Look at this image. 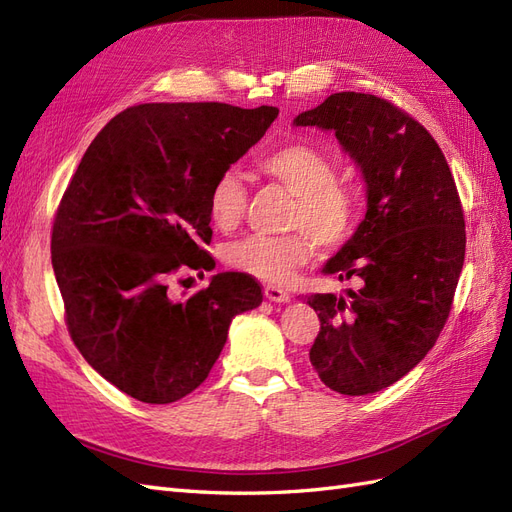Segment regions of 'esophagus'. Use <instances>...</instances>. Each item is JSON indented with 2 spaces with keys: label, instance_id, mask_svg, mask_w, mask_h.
Instances as JSON below:
<instances>
[{
  "label": "esophagus",
  "instance_id": "1",
  "mask_svg": "<svg viewBox=\"0 0 512 512\" xmlns=\"http://www.w3.org/2000/svg\"><path fill=\"white\" fill-rule=\"evenodd\" d=\"M265 297L273 303H288L290 294L286 290H282L280 286H265Z\"/></svg>",
  "mask_w": 512,
  "mask_h": 512
}]
</instances>
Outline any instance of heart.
<instances>
[{
	"label": "heart",
	"mask_w": 512,
	"mask_h": 512,
	"mask_svg": "<svg viewBox=\"0 0 512 512\" xmlns=\"http://www.w3.org/2000/svg\"><path fill=\"white\" fill-rule=\"evenodd\" d=\"M260 170L294 194L286 226L294 232L282 237L247 235L232 241L224 258L228 265L265 284H286L294 271L320 250H337L352 239L361 222V196L352 185L337 179L331 158L307 145H286L260 160ZM247 207L241 177L226 170L213 181L209 215L220 230L235 228Z\"/></svg>",
	"instance_id": "obj_1"
}]
</instances>
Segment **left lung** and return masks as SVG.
Wrapping results in <instances>:
<instances>
[{
	"instance_id": "1",
	"label": "left lung",
	"mask_w": 512,
	"mask_h": 512,
	"mask_svg": "<svg viewBox=\"0 0 512 512\" xmlns=\"http://www.w3.org/2000/svg\"><path fill=\"white\" fill-rule=\"evenodd\" d=\"M294 126L333 130L367 183L365 220L324 267L359 288L307 297L320 318L309 361L337 393H376L425 359L451 314L466 258L457 185L433 136L384 98L339 91Z\"/></svg>"
}]
</instances>
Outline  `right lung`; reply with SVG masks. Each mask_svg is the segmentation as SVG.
I'll list each match as a JSON object with an SVG mask.
<instances>
[{
    "label": "right lung",
    "mask_w": 512,
    "mask_h": 512,
    "mask_svg": "<svg viewBox=\"0 0 512 512\" xmlns=\"http://www.w3.org/2000/svg\"><path fill=\"white\" fill-rule=\"evenodd\" d=\"M275 106L153 102L115 115L89 145L57 207L51 260L74 346L145 404L205 382L232 318L262 301L245 273L168 297L177 271H211L213 181L256 145Z\"/></svg>",
    "instance_id": "obj_1"
}]
</instances>
